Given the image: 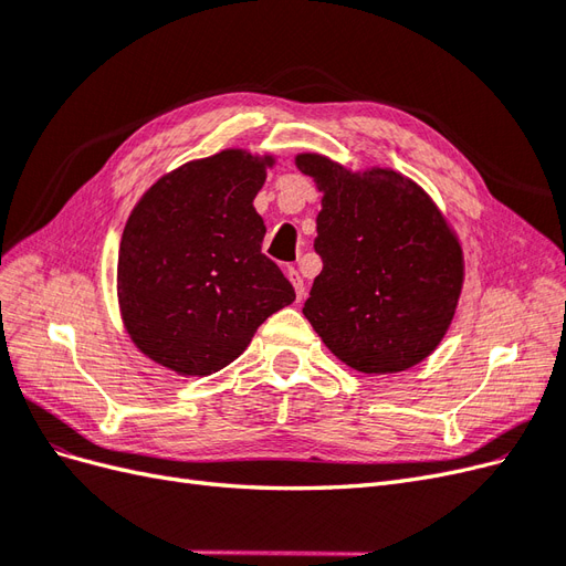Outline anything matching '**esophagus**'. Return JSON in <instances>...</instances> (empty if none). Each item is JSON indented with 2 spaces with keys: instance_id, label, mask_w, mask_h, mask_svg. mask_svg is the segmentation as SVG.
<instances>
[{
  "instance_id": "obj_1",
  "label": "esophagus",
  "mask_w": 566,
  "mask_h": 566,
  "mask_svg": "<svg viewBox=\"0 0 566 566\" xmlns=\"http://www.w3.org/2000/svg\"><path fill=\"white\" fill-rule=\"evenodd\" d=\"M285 273H287L290 283H293V287H295V295H297V300H302V297H304V281H302V276L297 273V269H295V266H287V269H285Z\"/></svg>"
}]
</instances>
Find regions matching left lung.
<instances>
[{"mask_svg":"<svg viewBox=\"0 0 566 566\" xmlns=\"http://www.w3.org/2000/svg\"><path fill=\"white\" fill-rule=\"evenodd\" d=\"M295 165L323 193L314 241L323 271L304 316L358 373L420 364L447 335L465 279L447 217L389 167L352 172L318 153H300Z\"/></svg>","mask_w":566,"mask_h":566,"instance_id":"8db88e82","label":"left lung"}]
</instances>
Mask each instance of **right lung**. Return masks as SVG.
Wrapping results in <instances>:
<instances>
[{
	"label": "right lung",
	"instance_id": "obj_1",
	"mask_svg": "<svg viewBox=\"0 0 566 566\" xmlns=\"http://www.w3.org/2000/svg\"><path fill=\"white\" fill-rule=\"evenodd\" d=\"M273 156L227 148L186 163L134 205L117 256V302L142 354L179 375H212L245 352L295 290L262 252L254 196Z\"/></svg>",
	"mask_w": 566,
	"mask_h": 566
}]
</instances>
